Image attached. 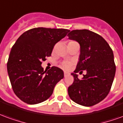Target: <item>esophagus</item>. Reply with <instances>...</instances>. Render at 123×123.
<instances>
[{
  "label": "esophagus",
  "instance_id": "obj_1",
  "mask_svg": "<svg viewBox=\"0 0 123 123\" xmlns=\"http://www.w3.org/2000/svg\"><path fill=\"white\" fill-rule=\"evenodd\" d=\"M64 76L66 77L67 76H68V75H69V73H68V72H64Z\"/></svg>",
  "mask_w": 123,
  "mask_h": 123
}]
</instances>
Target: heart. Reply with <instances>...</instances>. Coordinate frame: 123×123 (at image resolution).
Here are the masks:
<instances>
[{
	"label": "heart",
	"instance_id": "1",
	"mask_svg": "<svg viewBox=\"0 0 123 123\" xmlns=\"http://www.w3.org/2000/svg\"><path fill=\"white\" fill-rule=\"evenodd\" d=\"M71 42V41H70ZM72 66V62L69 61H66L62 62L61 64V67L65 70H69Z\"/></svg>",
	"mask_w": 123,
	"mask_h": 123
}]
</instances>
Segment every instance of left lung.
<instances>
[{
	"mask_svg": "<svg viewBox=\"0 0 123 123\" xmlns=\"http://www.w3.org/2000/svg\"><path fill=\"white\" fill-rule=\"evenodd\" d=\"M68 36L80 46L79 61L71 74L74 80L68 88L69 97L81 105H94L111 90L116 71L113 51L101 35L88 30H72ZM82 70H86V74L80 80L76 73Z\"/></svg>",
	"mask_w": 123,
	"mask_h": 123,
	"instance_id": "obj_1",
	"label": "left lung"
}]
</instances>
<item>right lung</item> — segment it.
Wrapping results in <instances>:
<instances>
[{
  "label": "right lung",
  "mask_w": 123,
  "mask_h": 123,
  "mask_svg": "<svg viewBox=\"0 0 123 123\" xmlns=\"http://www.w3.org/2000/svg\"><path fill=\"white\" fill-rule=\"evenodd\" d=\"M69 31L67 29L33 28L20 35L13 45L7 70L14 92L24 102L33 105L47 100L64 78L61 68L53 67L44 71L41 64L51 56L55 45Z\"/></svg>",
  "instance_id": "obj_1"
}]
</instances>
